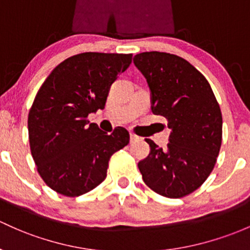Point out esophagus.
Returning <instances> with one entry per match:
<instances>
[{"label": "esophagus", "mask_w": 250, "mask_h": 250, "mask_svg": "<svg viewBox=\"0 0 250 250\" xmlns=\"http://www.w3.org/2000/svg\"><path fill=\"white\" fill-rule=\"evenodd\" d=\"M141 141V138H139L138 136H136V135H133V133H131L130 135V142L131 143H136V142H139Z\"/></svg>", "instance_id": "34e87169"}]
</instances>
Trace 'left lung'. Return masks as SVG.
<instances>
[{"instance_id":"obj_1","label":"left lung","mask_w":250,"mask_h":250,"mask_svg":"<svg viewBox=\"0 0 250 250\" xmlns=\"http://www.w3.org/2000/svg\"><path fill=\"white\" fill-rule=\"evenodd\" d=\"M133 63L151 90V111L167 119L166 149L146 139L149 156L138 163L144 182L157 194L182 198L198 189L216 165L222 146V112L208 80L184 58L142 52Z\"/></svg>"}]
</instances>
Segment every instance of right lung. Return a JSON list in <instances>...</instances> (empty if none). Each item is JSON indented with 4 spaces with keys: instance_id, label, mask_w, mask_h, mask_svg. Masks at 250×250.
I'll list each match as a JSON object with an SVG mask.
<instances>
[{
    "instance_id": "obj_1",
    "label": "right lung",
    "mask_w": 250,
    "mask_h": 250,
    "mask_svg": "<svg viewBox=\"0 0 250 250\" xmlns=\"http://www.w3.org/2000/svg\"><path fill=\"white\" fill-rule=\"evenodd\" d=\"M131 62V53H79L39 88L28 113L29 147L39 175L60 194L79 197L99 186L109 158L130 142L124 127L107 135L88 115L104 108L109 87Z\"/></svg>"
}]
</instances>
